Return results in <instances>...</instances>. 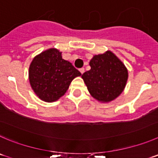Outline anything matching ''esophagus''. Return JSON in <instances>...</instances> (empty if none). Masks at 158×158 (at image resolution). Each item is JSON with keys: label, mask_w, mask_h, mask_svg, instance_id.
Wrapping results in <instances>:
<instances>
[{"label": "esophagus", "mask_w": 158, "mask_h": 158, "mask_svg": "<svg viewBox=\"0 0 158 158\" xmlns=\"http://www.w3.org/2000/svg\"><path fill=\"white\" fill-rule=\"evenodd\" d=\"M79 70H80L81 73H82V74H83V73H85V68H81Z\"/></svg>", "instance_id": "1"}]
</instances>
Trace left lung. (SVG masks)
<instances>
[{
  "mask_svg": "<svg viewBox=\"0 0 158 158\" xmlns=\"http://www.w3.org/2000/svg\"><path fill=\"white\" fill-rule=\"evenodd\" d=\"M89 65L91 70L81 77L94 99L108 103L122 94L128 80V70L112 51L94 55Z\"/></svg>",
  "mask_w": 158,
  "mask_h": 158,
  "instance_id": "1",
  "label": "left lung"
}]
</instances>
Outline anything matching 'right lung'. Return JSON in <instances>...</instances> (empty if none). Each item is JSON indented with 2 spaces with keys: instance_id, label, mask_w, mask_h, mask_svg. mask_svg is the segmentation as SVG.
<instances>
[{
  "instance_id": "obj_1",
  "label": "right lung",
  "mask_w": 158,
  "mask_h": 158,
  "mask_svg": "<svg viewBox=\"0 0 158 158\" xmlns=\"http://www.w3.org/2000/svg\"><path fill=\"white\" fill-rule=\"evenodd\" d=\"M81 73L62 58V52L50 48L33 58L28 69L29 83L35 94L46 102L62 97L72 81Z\"/></svg>"
}]
</instances>
